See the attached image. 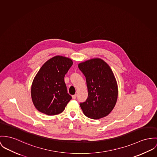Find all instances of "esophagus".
<instances>
[{
  "label": "esophagus",
  "instance_id": "1",
  "mask_svg": "<svg viewBox=\"0 0 157 157\" xmlns=\"http://www.w3.org/2000/svg\"><path fill=\"white\" fill-rule=\"evenodd\" d=\"M76 97H77L76 94H75V95L72 96L73 99H76Z\"/></svg>",
  "mask_w": 157,
  "mask_h": 157
}]
</instances>
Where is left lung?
Instances as JSON below:
<instances>
[{"mask_svg": "<svg viewBox=\"0 0 157 157\" xmlns=\"http://www.w3.org/2000/svg\"><path fill=\"white\" fill-rule=\"evenodd\" d=\"M86 78L88 98L80 106L85 115L94 120L103 118L114 108L118 90L108 64L100 59H93L78 64Z\"/></svg>", "mask_w": 157, "mask_h": 157, "instance_id": "left-lung-1", "label": "left lung"}]
</instances>
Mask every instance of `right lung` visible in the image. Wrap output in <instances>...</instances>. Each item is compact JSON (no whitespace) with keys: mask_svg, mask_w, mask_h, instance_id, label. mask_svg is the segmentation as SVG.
I'll return each mask as SVG.
<instances>
[{"mask_svg":"<svg viewBox=\"0 0 157 157\" xmlns=\"http://www.w3.org/2000/svg\"><path fill=\"white\" fill-rule=\"evenodd\" d=\"M71 59L57 56L46 61L36 74L31 88L34 106L48 115L61 113L72 99L64 78L72 66Z\"/></svg>","mask_w":157,"mask_h":157,"instance_id":"right-lung-1","label":"right lung"}]
</instances>
